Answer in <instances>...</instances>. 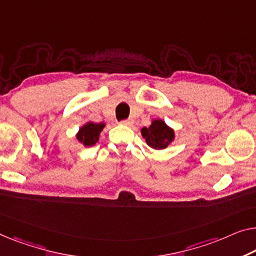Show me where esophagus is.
Listing matches in <instances>:
<instances>
[{
  "mask_svg": "<svg viewBox=\"0 0 256 256\" xmlns=\"http://www.w3.org/2000/svg\"><path fill=\"white\" fill-rule=\"evenodd\" d=\"M134 123V120H132V118H128V120H122L120 124L122 125H125V126H131Z\"/></svg>",
  "mask_w": 256,
  "mask_h": 256,
  "instance_id": "1",
  "label": "esophagus"
}]
</instances>
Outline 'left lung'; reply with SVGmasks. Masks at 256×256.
I'll use <instances>...</instances> for the list:
<instances>
[{
  "label": "left lung",
  "instance_id": "obj_1",
  "mask_svg": "<svg viewBox=\"0 0 256 256\" xmlns=\"http://www.w3.org/2000/svg\"><path fill=\"white\" fill-rule=\"evenodd\" d=\"M141 136L152 150H162L174 142V130L162 120H152L148 128H141Z\"/></svg>",
  "mask_w": 256,
  "mask_h": 256
}]
</instances>
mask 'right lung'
Instances as JSON below:
<instances>
[{"label":"right lung","instance_id":"1","mask_svg":"<svg viewBox=\"0 0 256 256\" xmlns=\"http://www.w3.org/2000/svg\"><path fill=\"white\" fill-rule=\"evenodd\" d=\"M106 126L104 123H93V122H87L84 124L76 134L78 142L82 144L84 147H92L98 141L101 132L104 131Z\"/></svg>","mask_w":256,"mask_h":256}]
</instances>
